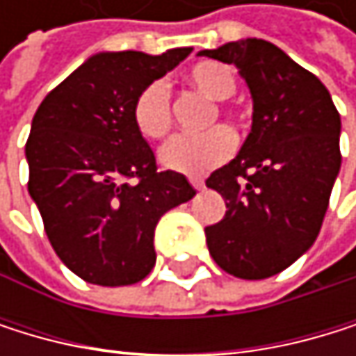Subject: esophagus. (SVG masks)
I'll use <instances>...</instances> for the list:
<instances>
[{"label":"esophagus","instance_id":"obj_1","mask_svg":"<svg viewBox=\"0 0 356 356\" xmlns=\"http://www.w3.org/2000/svg\"><path fill=\"white\" fill-rule=\"evenodd\" d=\"M190 184H192V186H194L196 190H202V188H204V181H202V179H196V177H192V179H190Z\"/></svg>","mask_w":356,"mask_h":356}]
</instances>
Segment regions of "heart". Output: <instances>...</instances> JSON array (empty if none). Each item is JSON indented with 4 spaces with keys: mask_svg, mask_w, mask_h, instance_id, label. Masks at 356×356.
Masks as SVG:
<instances>
[{
    "mask_svg": "<svg viewBox=\"0 0 356 356\" xmlns=\"http://www.w3.org/2000/svg\"><path fill=\"white\" fill-rule=\"evenodd\" d=\"M188 81L209 95L211 100L224 102L237 91V81L232 76L230 67L218 61L196 63L188 72ZM132 119L136 130L149 138L158 140L170 130V93L164 81L149 83L134 100ZM235 149V136L226 128H216L204 134H177L160 149L162 166L184 172V175H202L232 156Z\"/></svg>",
    "mask_w": 356,
    "mask_h": 356,
    "instance_id": "heart-1",
    "label": "heart"
}]
</instances>
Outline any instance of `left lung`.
I'll return each instance as SVG.
<instances>
[{
  "label": "left lung",
  "mask_w": 356,
  "mask_h": 356,
  "mask_svg": "<svg viewBox=\"0 0 356 356\" xmlns=\"http://www.w3.org/2000/svg\"><path fill=\"white\" fill-rule=\"evenodd\" d=\"M198 55L237 65L254 106L237 158L207 179L226 202L224 218L204 228L207 248L226 273L265 280L318 237L341 166L339 113L327 87L267 40Z\"/></svg>",
  "instance_id": "left-lung-1"
}]
</instances>
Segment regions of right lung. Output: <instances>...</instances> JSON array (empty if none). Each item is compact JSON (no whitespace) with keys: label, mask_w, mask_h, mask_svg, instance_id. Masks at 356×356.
<instances>
[{"label":"right lung","mask_w":356,"mask_h":356,"mask_svg":"<svg viewBox=\"0 0 356 356\" xmlns=\"http://www.w3.org/2000/svg\"><path fill=\"white\" fill-rule=\"evenodd\" d=\"M192 53L91 55L38 106L25 145L29 196L61 263L98 286H128L156 265L158 220L196 190L158 172L132 119L136 95Z\"/></svg>","instance_id":"right-lung-1"}]
</instances>
